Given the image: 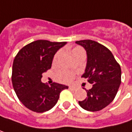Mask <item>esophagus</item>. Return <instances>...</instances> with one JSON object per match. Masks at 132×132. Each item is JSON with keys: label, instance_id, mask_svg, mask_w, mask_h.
I'll return each mask as SVG.
<instances>
[{"label": "esophagus", "instance_id": "obj_1", "mask_svg": "<svg viewBox=\"0 0 132 132\" xmlns=\"http://www.w3.org/2000/svg\"><path fill=\"white\" fill-rule=\"evenodd\" d=\"M69 90H75L76 89V88L75 87H73V86H69Z\"/></svg>", "mask_w": 132, "mask_h": 132}]
</instances>
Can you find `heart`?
<instances>
[{
  "label": "heart",
  "mask_w": 132,
  "mask_h": 132,
  "mask_svg": "<svg viewBox=\"0 0 132 132\" xmlns=\"http://www.w3.org/2000/svg\"><path fill=\"white\" fill-rule=\"evenodd\" d=\"M80 52H84L83 49L80 47H75L72 50V56L74 55H76L78 53ZM60 55V51L57 52L56 54L54 55V59H53V63H55L56 61H57V59L59 58ZM74 78V74L72 72H68L66 70H59L56 72L55 74V78L57 81L59 82H62V83H69L70 82L72 79Z\"/></svg>",
  "instance_id": "obj_1"
}]
</instances>
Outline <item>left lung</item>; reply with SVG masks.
Listing matches in <instances>:
<instances>
[{"instance_id":"1","label":"left lung","mask_w":132,"mask_h":132,"mask_svg":"<svg viewBox=\"0 0 132 132\" xmlns=\"http://www.w3.org/2000/svg\"><path fill=\"white\" fill-rule=\"evenodd\" d=\"M86 51L88 60L82 77L88 78L93 86L87 90V97L78 101L85 110H101L113 101L121 84V67L111 51L92 40L76 42Z\"/></svg>"}]
</instances>
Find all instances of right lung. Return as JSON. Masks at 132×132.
<instances>
[{"label":"right lung","instance_id":"add662e5","mask_svg":"<svg viewBox=\"0 0 132 132\" xmlns=\"http://www.w3.org/2000/svg\"><path fill=\"white\" fill-rule=\"evenodd\" d=\"M66 42L38 40L24 46L13 63L12 83L16 96L29 110L44 113L53 108L60 92L68 87L54 82L42 83V73L51 68L54 54Z\"/></svg>","mask_w":132,"mask_h":132}]
</instances>
